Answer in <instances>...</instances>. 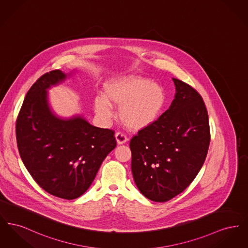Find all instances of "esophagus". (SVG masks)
<instances>
[{
	"label": "esophagus",
	"instance_id": "esophagus-1",
	"mask_svg": "<svg viewBox=\"0 0 248 248\" xmlns=\"http://www.w3.org/2000/svg\"><path fill=\"white\" fill-rule=\"evenodd\" d=\"M115 139H116V141H117L119 145L124 144L125 142L128 141V138L124 134L121 133V132H118V133L115 134Z\"/></svg>",
	"mask_w": 248,
	"mask_h": 248
}]
</instances>
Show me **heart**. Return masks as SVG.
Segmentation results:
<instances>
[{
	"label": "heart",
	"instance_id": "heart-1",
	"mask_svg": "<svg viewBox=\"0 0 248 248\" xmlns=\"http://www.w3.org/2000/svg\"><path fill=\"white\" fill-rule=\"evenodd\" d=\"M166 103L162 85L148 78L130 75L107 83L104 96H96L94 111L100 118L112 116L111 107L120 108L119 117L131 130L147 128L161 117Z\"/></svg>",
	"mask_w": 248,
	"mask_h": 248
}]
</instances>
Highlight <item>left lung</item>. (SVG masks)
Here are the masks:
<instances>
[{
  "instance_id": "8db88e82",
  "label": "left lung",
  "mask_w": 248,
  "mask_h": 248,
  "mask_svg": "<svg viewBox=\"0 0 248 248\" xmlns=\"http://www.w3.org/2000/svg\"><path fill=\"white\" fill-rule=\"evenodd\" d=\"M171 106L153 125L132 138L131 168L135 183L150 200L164 202L186 189L206 158L210 128L201 94L173 78Z\"/></svg>"
}]
</instances>
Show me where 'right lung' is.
Instances as JSON below:
<instances>
[{
	"label": "right lung",
	"mask_w": 248,
	"mask_h": 248,
	"mask_svg": "<svg viewBox=\"0 0 248 248\" xmlns=\"http://www.w3.org/2000/svg\"><path fill=\"white\" fill-rule=\"evenodd\" d=\"M66 78L55 70L33 83L16 119V135L22 162L36 183L54 196L72 200L91 186L116 140L114 131L93 126L82 115L61 118L52 110L47 90Z\"/></svg>",
	"instance_id": "obj_1"
}]
</instances>
